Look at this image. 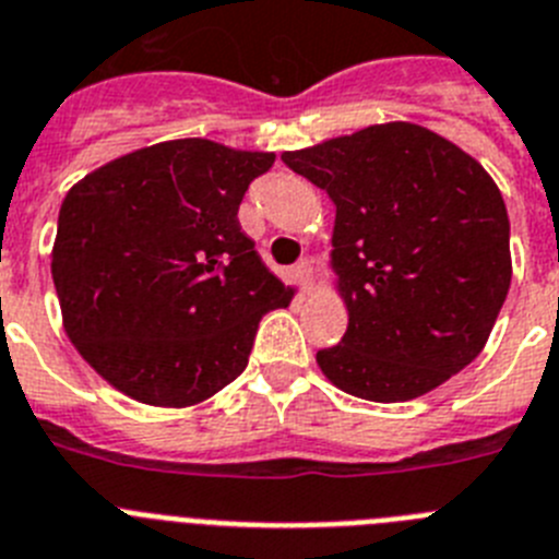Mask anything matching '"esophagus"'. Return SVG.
Instances as JSON below:
<instances>
[{"mask_svg":"<svg viewBox=\"0 0 559 559\" xmlns=\"http://www.w3.org/2000/svg\"><path fill=\"white\" fill-rule=\"evenodd\" d=\"M295 278L300 281V286H304L306 292H311V286H314V270H311L309 259H304L295 264Z\"/></svg>","mask_w":559,"mask_h":559,"instance_id":"34e87169","label":"esophagus"}]
</instances>
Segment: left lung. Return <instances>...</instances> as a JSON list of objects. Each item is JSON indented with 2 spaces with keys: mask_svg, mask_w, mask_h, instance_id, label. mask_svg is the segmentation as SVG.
Returning a JSON list of instances; mask_svg holds the SVG:
<instances>
[{
  "mask_svg": "<svg viewBox=\"0 0 559 559\" xmlns=\"http://www.w3.org/2000/svg\"><path fill=\"white\" fill-rule=\"evenodd\" d=\"M336 205L331 270L348 309L317 365L376 404L420 399L487 345L512 278L499 186L454 142L384 122L281 155Z\"/></svg>",
  "mask_w": 559,
  "mask_h": 559,
  "instance_id": "obj_1",
  "label": "left lung"
}]
</instances>
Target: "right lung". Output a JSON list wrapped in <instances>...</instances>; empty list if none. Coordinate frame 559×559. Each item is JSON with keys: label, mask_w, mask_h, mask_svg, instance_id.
Returning a JSON list of instances; mask_svg holds the SVG:
<instances>
[{"label": "right lung", "mask_w": 559, "mask_h": 559, "mask_svg": "<svg viewBox=\"0 0 559 559\" xmlns=\"http://www.w3.org/2000/svg\"><path fill=\"white\" fill-rule=\"evenodd\" d=\"M275 153L209 139L133 150L63 198L52 281L78 354L128 399L183 409L248 367L270 309L289 306L236 219Z\"/></svg>", "instance_id": "1"}]
</instances>
